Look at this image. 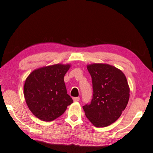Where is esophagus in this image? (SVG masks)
I'll return each mask as SVG.
<instances>
[{"label":"esophagus","mask_w":153,"mask_h":153,"mask_svg":"<svg viewBox=\"0 0 153 153\" xmlns=\"http://www.w3.org/2000/svg\"><path fill=\"white\" fill-rule=\"evenodd\" d=\"M79 100H80V98L79 97H74L73 98V100L74 102H79Z\"/></svg>","instance_id":"obj_1"}]
</instances>
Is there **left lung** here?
I'll return each instance as SVG.
<instances>
[{
  "mask_svg": "<svg viewBox=\"0 0 153 153\" xmlns=\"http://www.w3.org/2000/svg\"><path fill=\"white\" fill-rule=\"evenodd\" d=\"M87 69L92 81L93 96L83 109L95 127H107L118 120L128 103L130 88L126 76L109 64H90Z\"/></svg>",
  "mask_w": 153,
  "mask_h": 153,
  "instance_id": "8db88e82",
  "label": "left lung"
}]
</instances>
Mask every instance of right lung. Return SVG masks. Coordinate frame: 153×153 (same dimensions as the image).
Masks as SVG:
<instances>
[{
	"label": "right lung",
	"mask_w": 153,
	"mask_h": 153,
	"mask_svg": "<svg viewBox=\"0 0 153 153\" xmlns=\"http://www.w3.org/2000/svg\"><path fill=\"white\" fill-rule=\"evenodd\" d=\"M69 64H55L34 70L24 84V97L31 112L49 122L64 114L73 100L67 94L64 75Z\"/></svg>",
	"instance_id": "1"
}]
</instances>
